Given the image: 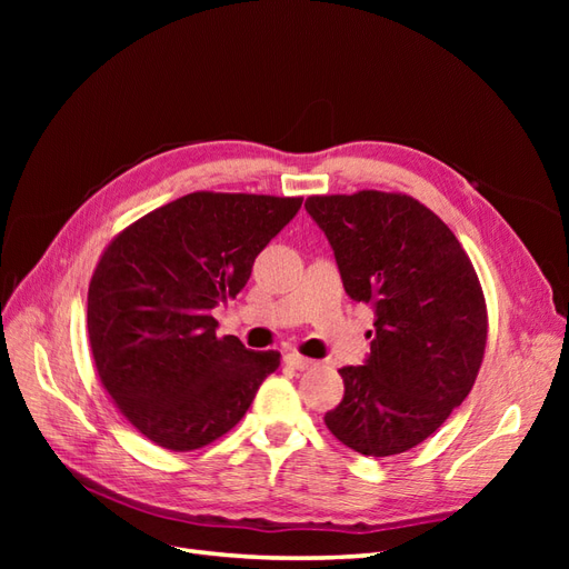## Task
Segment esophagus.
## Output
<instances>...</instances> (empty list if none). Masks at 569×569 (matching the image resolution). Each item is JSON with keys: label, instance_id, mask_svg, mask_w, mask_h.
<instances>
[{"label": "esophagus", "instance_id": "1", "mask_svg": "<svg viewBox=\"0 0 569 569\" xmlns=\"http://www.w3.org/2000/svg\"><path fill=\"white\" fill-rule=\"evenodd\" d=\"M284 363L291 366L295 370H308V368L313 366V360L301 356V353H287V356H284Z\"/></svg>", "mask_w": 569, "mask_h": 569}]
</instances>
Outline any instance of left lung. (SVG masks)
<instances>
[{
  "label": "left lung",
  "instance_id": "obj_1",
  "mask_svg": "<svg viewBox=\"0 0 569 569\" xmlns=\"http://www.w3.org/2000/svg\"><path fill=\"white\" fill-rule=\"evenodd\" d=\"M306 211L330 239L347 295L375 308L370 356L339 370L343 399L325 425L363 456L410 451L465 401L485 358L487 303L470 256L408 194L308 197Z\"/></svg>",
  "mask_w": 569,
  "mask_h": 569
}]
</instances>
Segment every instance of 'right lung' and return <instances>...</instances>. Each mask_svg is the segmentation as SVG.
<instances>
[{"label": "right lung", "mask_w": 569, "mask_h": 569, "mask_svg": "<svg viewBox=\"0 0 569 569\" xmlns=\"http://www.w3.org/2000/svg\"><path fill=\"white\" fill-rule=\"evenodd\" d=\"M301 197L192 192L134 220L92 272L88 335L99 380L128 422L194 451L244 418L278 351L216 337L211 316L244 289L256 256Z\"/></svg>", "instance_id": "1"}]
</instances>
